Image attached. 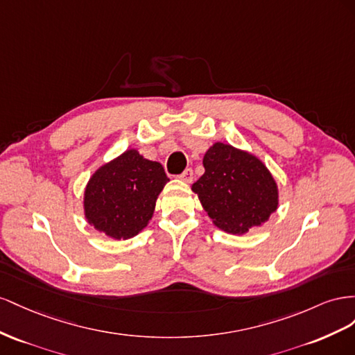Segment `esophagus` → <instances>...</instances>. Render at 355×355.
Here are the masks:
<instances>
[{"mask_svg":"<svg viewBox=\"0 0 355 355\" xmlns=\"http://www.w3.org/2000/svg\"><path fill=\"white\" fill-rule=\"evenodd\" d=\"M178 178H180V180H183V181H186V183H191V180H193V169H191V168L184 169L183 174H180V175H178Z\"/></svg>","mask_w":355,"mask_h":355,"instance_id":"1","label":"esophagus"}]
</instances>
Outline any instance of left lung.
I'll use <instances>...</instances> for the list:
<instances>
[{"label":"left lung","mask_w":355,"mask_h":355,"mask_svg":"<svg viewBox=\"0 0 355 355\" xmlns=\"http://www.w3.org/2000/svg\"><path fill=\"white\" fill-rule=\"evenodd\" d=\"M204 168L191 190L218 229L242 235L277 211L278 186L254 155L216 143L204 156Z\"/></svg>","instance_id":"8db88e82"}]
</instances>
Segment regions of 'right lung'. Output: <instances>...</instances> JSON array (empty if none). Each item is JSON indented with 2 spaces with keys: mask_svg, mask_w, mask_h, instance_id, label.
<instances>
[{
  "mask_svg": "<svg viewBox=\"0 0 355 355\" xmlns=\"http://www.w3.org/2000/svg\"><path fill=\"white\" fill-rule=\"evenodd\" d=\"M169 178L159 162L135 148L103 165L85 190V216L98 232L113 239L138 235L153 217L157 196Z\"/></svg>",
  "mask_w": 355,
  "mask_h": 355,
  "instance_id": "obj_1",
  "label": "right lung"
}]
</instances>
